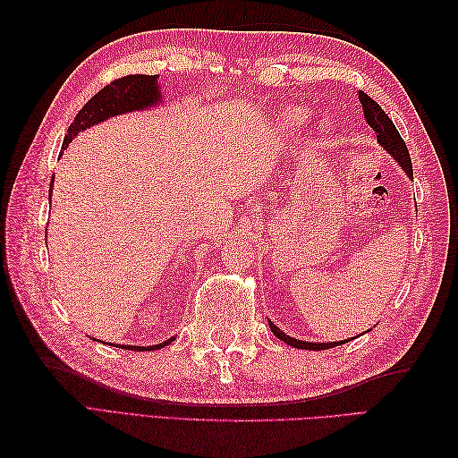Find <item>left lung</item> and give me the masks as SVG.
Returning <instances> with one entry per match:
<instances>
[{
  "label": "left lung",
  "instance_id": "8db88e82",
  "mask_svg": "<svg viewBox=\"0 0 458 458\" xmlns=\"http://www.w3.org/2000/svg\"><path fill=\"white\" fill-rule=\"evenodd\" d=\"M358 96H360V102H362L366 122L369 123V128L374 130L376 140L379 141V145H382L386 151H390V155H394L395 161L402 165L403 171L410 174V177H413V165H411L410 151H407V145L402 140V135H400V131H397L394 122L387 118V114L379 108L377 102L369 98L366 92H360ZM269 328L279 340H284V343H287L289 346L301 348V350H327V348H335L338 344H344L352 340V338L343 340V343H303V340L291 338L285 333H281V330L274 323H271V320H269Z\"/></svg>",
  "mask_w": 458,
  "mask_h": 458
}]
</instances>
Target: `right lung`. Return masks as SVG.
<instances>
[{
  "label": "right lung",
  "instance_id": "obj_1",
  "mask_svg": "<svg viewBox=\"0 0 458 458\" xmlns=\"http://www.w3.org/2000/svg\"><path fill=\"white\" fill-rule=\"evenodd\" d=\"M157 74H128L122 76V79H115L108 86L90 98L84 104V108L76 114L74 122L68 125V131L64 135L63 141V149L68 148V143L72 141V138L79 131L90 128L94 123H100L104 120L112 118V115L125 114L131 110H145L151 108L153 104H157L161 100V94L157 89ZM174 338L165 340L161 344L155 346H122L128 350H159L163 346L171 344Z\"/></svg>",
  "mask_w": 458,
  "mask_h": 458
}]
</instances>
